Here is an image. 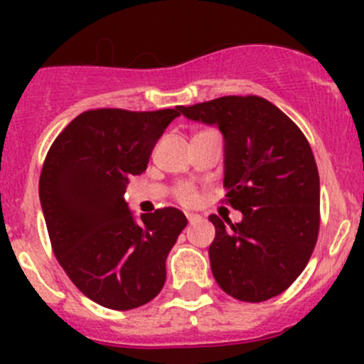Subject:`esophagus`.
Returning <instances> with one entry per match:
<instances>
[{"instance_id": "esophagus-1", "label": "esophagus", "mask_w": 364, "mask_h": 364, "mask_svg": "<svg viewBox=\"0 0 364 364\" xmlns=\"http://www.w3.org/2000/svg\"><path fill=\"white\" fill-rule=\"evenodd\" d=\"M186 217H188L189 224H195V222L200 220V217H198V215H195V213H186Z\"/></svg>"}]
</instances>
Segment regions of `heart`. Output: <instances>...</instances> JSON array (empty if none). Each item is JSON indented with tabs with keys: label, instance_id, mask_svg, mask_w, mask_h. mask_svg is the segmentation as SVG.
Returning a JSON list of instances; mask_svg holds the SVG:
<instances>
[{
	"label": "heart",
	"instance_id": "heart-1",
	"mask_svg": "<svg viewBox=\"0 0 364 364\" xmlns=\"http://www.w3.org/2000/svg\"><path fill=\"white\" fill-rule=\"evenodd\" d=\"M195 189L191 188L189 184H180L178 189H176V198H178L182 204H191L193 200H195Z\"/></svg>",
	"mask_w": 364,
	"mask_h": 364
}]
</instances>
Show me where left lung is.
<instances>
[{
  "label": "left lung",
  "instance_id": "left-lung-1",
  "mask_svg": "<svg viewBox=\"0 0 364 364\" xmlns=\"http://www.w3.org/2000/svg\"><path fill=\"white\" fill-rule=\"evenodd\" d=\"M224 134L226 204L242 220L226 230L211 215V272L244 302L282 294L306 268L319 235V171L306 136L260 96H222L180 107Z\"/></svg>",
  "mask_w": 364,
  "mask_h": 364
}]
</instances>
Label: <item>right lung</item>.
<instances>
[{
	"label": "right lung",
	"instance_id": "add662e5",
	"mask_svg": "<svg viewBox=\"0 0 364 364\" xmlns=\"http://www.w3.org/2000/svg\"><path fill=\"white\" fill-rule=\"evenodd\" d=\"M176 117L180 107L91 109L58 134L45 156L40 200L50 246L74 286L100 306L133 310L164 288L166 259L188 218L162 208L138 224L124 193Z\"/></svg>",
	"mask_w": 364,
	"mask_h": 364
}]
</instances>
